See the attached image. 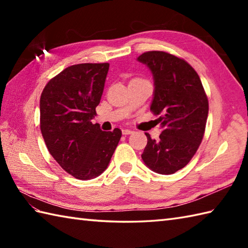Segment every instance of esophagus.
Segmentation results:
<instances>
[{
    "mask_svg": "<svg viewBox=\"0 0 248 248\" xmlns=\"http://www.w3.org/2000/svg\"><path fill=\"white\" fill-rule=\"evenodd\" d=\"M131 133H133L132 130H130V129H123V134H124V135H128V134H131Z\"/></svg>",
    "mask_w": 248,
    "mask_h": 248,
    "instance_id": "1",
    "label": "esophagus"
}]
</instances>
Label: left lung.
<instances>
[{
    "label": "left lung",
    "mask_w": 248,
    "mask_h": 248,
    "mask_svg": "<svg viewBox=\"0 0 248 248\" xmlns=\"http://www.w3.org/2000/svg\"><path fill=\"white\" fill-rule=\"evenodd\" d=\"M139 62L149 67L155 80L150 110L160 115L159 140L147 136L141 159L151 170L171 175L188 164L202 143L209 101L200 78L180 57L164 51H148Z\"/></svg>",
    "instance_id": "obj_1"
}]
</instances>
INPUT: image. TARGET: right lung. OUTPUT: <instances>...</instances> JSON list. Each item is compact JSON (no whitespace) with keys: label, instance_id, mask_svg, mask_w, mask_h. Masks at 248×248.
<instances>
[{"label":"right lung","instance_id":"add662e5","mask_svg":"<svg viewBox=\"0 0 248 248\" xmlns=\"http://www.w3.org/2000/svg\"><path fill=\"white\" fill-rule=\"evenodd\" d=\"M108 62L78 64L46 83L40 97V130L51 155L77 179L98 177L108 165L121 130L102 131L93 124Z\"/></svg>","mask_w":248,"mask_h":248}]
</instances>
